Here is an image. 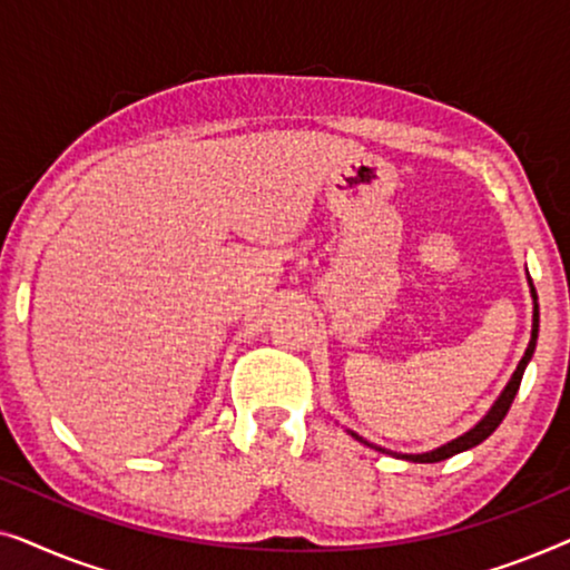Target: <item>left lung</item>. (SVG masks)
Masks as SVG:
<instances>
[{
	"mask_svg": "<svg viewBox=\"0 0 570 570\" xmlns=\"http://www.w3.org/2000/svg\"><path fill=\"white\" fill-rule=\"evenodd\" d=\"M529 287H532V301H534V314H532V340H529V345H527V353H524V357H521V361H519V365H517V371H513L511 381H509V384H505V389H503V392H501V396H498L493 407L488 410V415L482 417L478 425L470 428V431L459 435V439L449 441V443H443V446H439V449H433V451H425V454H396V451L381 449V446H376V443H371V441L361 439V435L353 433V431H350V435H353V439H357V441H361V443H365V446H371V449H376V451H384V454H396V456L407 459V462H417V464H433V462H443V459H449V456H454V454H462V451L472 449V446H478V443L485 441L488 435L493 433L498 425H501V420L505 417V412L511 410V402H513V396H517V392H519L521 376H524V368H527V363L532 361V355H534V347H537V332H540V306H537V291H534L532 279H529Z\"/></svg>",
	"mask_w": 570,
	"mask_h": 570,
	"instance_id": "1",
	"label": "left lung"
}]
</instances>
